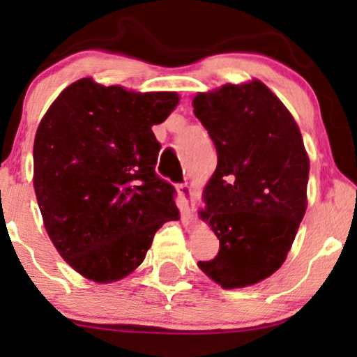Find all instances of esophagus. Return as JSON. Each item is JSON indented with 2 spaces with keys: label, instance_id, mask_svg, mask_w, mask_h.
Wrapping results in <instances>:
<instances>
[{
  "label": "esophagus",
  "instance_id": "34e87169",
  "mask_svg": "<svg viewBox=\"0 0 357 357\" xmlns=\"http://www.w3.org/2000/svg\"><path fill=\"white\" fill-rule=\"evenodd\" d=\"M178 192H179V196H181V197L184 199V202H186V215H188L189 218H191V217H192V212H194L191 188L188 186V183L178 184Z\"/></svg>",
  "mask_w": 357,
  "mask_h": 357
}]
</instances>
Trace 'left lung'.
Returning a JSON list of instances; mask_svg holds the SVG:
<instances>
[{
	"mask_svg": "<svg viewBox=\"0 0 357 357\" xmlns=\"http://www.w3.org/2000/svg\"><path fill=\"white\" fill-rule=\"evenodd\" d=\"M192 106L217 150L201 217L220 240L215 258L197 266L223 289L253 286L281 268L305 215L301 130L258 79L199 93Z\"/></svg>",
	"mask_w": 357,
	"mask_h": 357,
	"instance_id": "8db88e82",
	"label": "left lung"
}]
</instances>
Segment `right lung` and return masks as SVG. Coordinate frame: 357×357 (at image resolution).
Instances as JSON below:
<instances>
[{"instance_id": "add662e5", "label": "right lung", "mask_w": 357, "mask_h": 357, "mask_svg": "<svg viewBox=\"0 0 357 357\" xmlns=\"http://www.w3.org/2000/svg\"><path fill=\"white\" fill-rule=\"evenodd\" d=\"M176 93H134L83 78L60 93L34 140V189L61 258L109 284L139 268L165 222L179 220L176 191L156 174L151 130Z\"/></svg>"}]
</instances>
